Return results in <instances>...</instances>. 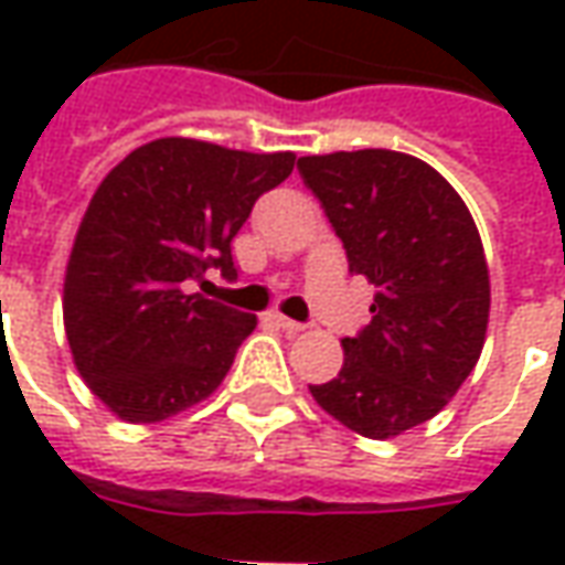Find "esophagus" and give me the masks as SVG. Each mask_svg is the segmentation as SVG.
<instances>
[{"mask_svg": "<svg viewBox=\"0 0 565 565\" xmlns=\"http://www.w3.org/2000/svg\"><path fill=\"white\" fill-rule=\"evenodd\" d=\"M271 321L278 323L281 330H287V333H302V330H309V323H299L294 321V318H284L281 311H275V315H271Z\"/></svg>", "mask_w": 565, "mask_h": 565, "instance_id": "34e87169", "label": "esophagus"}]
</instances>
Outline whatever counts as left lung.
I'll return each instance as SVG.
<instances>
[{"mask_svg": "<svg viewBox=\"0 0 565 565\" xmlns=\"http://www.w3.org/2000/svg\"><path fill=\"white\" fill-rule=\"evenodd\" d=\"M351 275L376 284L373 321L342 339L337 379L309 385L337 422L388 440L437 416L475 370L489 321V269L459 192L431 164L358 149L299 159Z\"/></svg>", "mask_w": 565, "mask_h": 565, "instance_id": "8db88e82", "label": "left lung"}]
</instances>
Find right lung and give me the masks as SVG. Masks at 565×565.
I'll return each instance as SVG.
<instances>
[{
	"instance_id": "obj_1",
	"label": "right lung",
	"mask_w": 565,
	"mask_h": 565,
	"mask_svg": "<svg viewBox=\"0 0 565 565\" xmlns=\"http://www.w3.org/2000/svg\"><path fill=\"white\" fill-rule=\"evenodd\" d=\"M294 152H242L161 137L97 186L63 281V327L88 388L118 419L149 425L216 392L256 315L195 294L232 281V238Z\"/></svg>"
}]
</instances>
